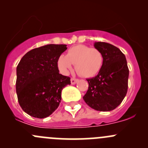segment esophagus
<instances>
[{
	"label": "esophagus",
	"mask_w": 148,
	"mask_h": 148,
	"mask_svg": "<svg viewBox=\"0 0 148 148\" xmlns=\"http://www.w3.org/2000/svg\"><path fill=\"white\" fill-rule=\"evenodd\" d=\"M78 81H79L78 79L74 78V77H73V78H71V84H75L77 83Z\"/></svg>",
	"instance_id": "obj_1"
}]
</instances>
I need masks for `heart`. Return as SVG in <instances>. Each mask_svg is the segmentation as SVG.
I'll use <instances>...</instances> for the list:
<instances>
[{
  "instance_id": "1",
  "label": "heart",
  "mask_w": 148,
  "mask_h": 148,
  "mask_svg": "<svg viewBox=\"0 0 148 148\" xmlns=\"http://www.w3.org/2000/svg\"><path fill=\"white\" fill-rule=\"evenodd\" d=\"M104 58L102 52L97 49L79 45L73 46L67 52L66 56L60 55L57 59L59 71L67 74L75 65L77 74L85 78L96 76L102 69Z\"/></svg>"
}]
</instances>
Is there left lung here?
Returning <instances> with one entry per match:
<instances>
[{
  "label": "left lung",
  "instance_id": "8db88e82",
  "mask_svg": "<svg viewBox=\"0 0 148 148\" xmlns=\"http://www.w3.org/2000/svg\"><path fill=\"white\" fill-rule=\"evenodd\" d=\"M94 46L102 52L104 62L97 75L86 79L89 87L83 99L94 110L112 111L120 105L127 92V63L116 46L105 42H95Z\"/></svg>",
  "mask_w": 148,
  "mask_h": 148
}]
</instances>
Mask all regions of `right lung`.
I'll list each match as a JSON object with an SVG mask.
<instances>
[{
    "label": "right lung",
    "instance_id": "1",
    "mask_svg": "<svg viewBox=\"0 0 148 148\" xmlns=\"http://www.w3.org/2000/svg\"><path fill=\"white\" fill-rule=\"evenodd\" d=\"M65 44H48L27 52L16 68V89L22 110L36 118H45L59 107L62 90L70 77L59 74V56Z\"/></svg>",
    "mask_w": 148,
    "mask_h": 148
}]
</instances>
